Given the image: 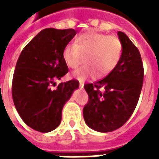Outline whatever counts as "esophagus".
<instances>
[{
  "label": "esophagus",
  "mask_w": 159,
  "mask_h": 159,
  "mask_svg": "<svg viewBox=\"0 0 159 159\" xmlns=\"http://www.w3.org/2000/svg\"><path fill=\"white\" fill-rule=\"evenodd\" d=\"M83 85H84V84H83V83H80V84H79L80 89H83Z\"/></svg>",
  "instance_id": "obj_1"
}]
</instances>
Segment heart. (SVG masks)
<instances>
[{
  "mask_svg": "<svg viewBox=\"0 0 159 159\" xmlns=\"http://www.w3.org/2000/svg\"><path fill=\"white\" fill-rule=\"evenodd\" d=\"M123 45L117 36L93 31L76 36L75 43H70L63 50V59L66 66L76 69L84 61L88 63L73 72L80 81L93 77L98 70L100 76L106 75L116 67L122 55Z\"/></svg>",
  "mask_w": 159,
  "mask_h": 159,
  "instance_id": "obj_1",
  "label": "heart"
}]
</instances>
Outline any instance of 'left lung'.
Wrapping results in <instances>:
<instances>
[{
	"instance_id": "left-lung-1",
	"label": "left lung",
	"mask_w": 159,
	"mask_h": 159,
	"mask_svg": "<svg viewBox=\"0 0 159 159\" xmlns=\"http://www.w3.org/2000/svg\"><path fill=\"white\" fill-rule=\"evenodd\" d=\"M123 51L116 67L105 78L87 83L89 101L83 117L92 129L107 133L119 129L129 119L138 103L143 85L140 53L129 38L117 32Z\"/></svg>"
}]
</instances>
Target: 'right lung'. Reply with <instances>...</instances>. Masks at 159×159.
<instances>
[{
    "label": "right lung",
    "instance_id": "add662e5",
    "mask_svg": "<svg viewBox=\"0 0 159 159\" xmlns=\"http://www.w3.org/2000/svg\"><path fill=\"white\" fill-rule=\"evenodd\" d=\"M76 34L73 29L42 30L24 48L17 61L13 103L23 121L36 131L47 133L59 126L63 107L79 87L73 79L52 88L68 72L63 50Z\"/></svg>",
    "mask_w": 159,
    "mask_h": 159
}]
</instances>
